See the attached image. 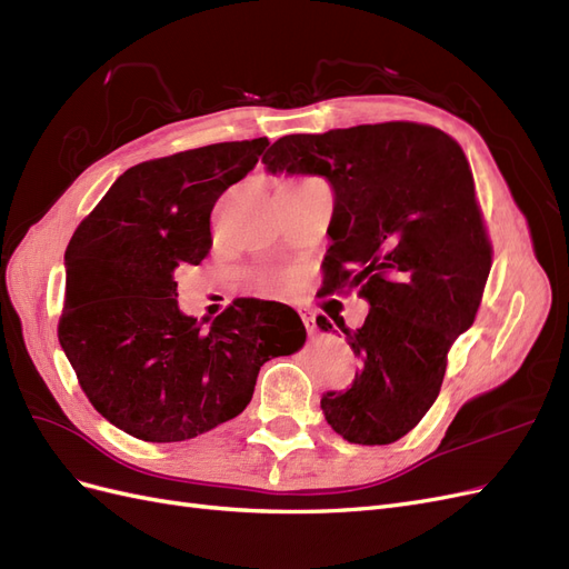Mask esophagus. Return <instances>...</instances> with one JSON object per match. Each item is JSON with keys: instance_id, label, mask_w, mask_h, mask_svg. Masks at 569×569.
Segmentation results:
<instances>
[{"instance_id": "esophagus-1", "label": "esophagus", "mask_w": 569, "mask_h": 569, "mask_svg": "<svg viewBox=\"0 0 569 569\" xmlns=\"http://www.w3.org/2000/svg\"><path fill=\"white\" fill-rule=\"evenodd\" d=\"M299 316H301V322L306 325V332L313 337V335L318 332V327H316V316H313V313H308V311H299Z\"/></svg>"}]
</instances>
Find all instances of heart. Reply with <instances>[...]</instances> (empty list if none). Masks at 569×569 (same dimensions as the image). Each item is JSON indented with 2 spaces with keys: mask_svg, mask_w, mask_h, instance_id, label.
<instances>
[{
  "mask_svg": "<svg viewBox=\"0 0 569 569\" xmlns=\"http://www.w3.org/2000/svg\"><path fill=\"white\" fill-rule=\"evenodd\" d=\"M266 280H268V282H280L282 278H266Z\"/></svg>",
  "mask_w": 569,
  "mask_h": 569,
  "instance_id": "b5f03b06",
  "label": "heart"
}]
</instances>
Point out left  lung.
Masks as SVG:
<instances>
[{
    "instance_id": "left-lung-1",
    "label": "left lung",
    "mask_w": 569,
    "mask_h": 569,
    "mask_svg": "<svg viewBox=\"0 0 569 569\" xmlns=\"http://www.w3.org/2000/svg\"><path fill=\"white\" fill-rule=\"evenodd\" d=\"M278 173L325 176L335 189L322 295L358 291V330L332 318L363 370L322 412L351 443L406 437L437 401L453 341L475 322L493 247L472 168L451 134L389 120L322 134H284L263 157ZM332 320L318 316L320 330Z\"/></svg>"
}]
</instances>
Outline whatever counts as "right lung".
Segmentation results:
<instances>
[{"label": "right lung", "instance_id": "add662e5", "mask_svg": "<svg viewBox=\"0 0 569 569\" xmlns=\"http://www.w3.org/2000/svg\"><path fill=\"white\" fill-rule=\"evenodd\" d=\"M266 147L256 137L137 163L68 242L61 349L90 403L137 439L184 441L237 418L266 360L306 341L278 301H234L203 327L176 299V272L209 256L216 201Z\"/></svg>", "mask_w": 569, "mask_h": 569}]
</instances>
